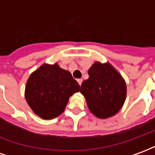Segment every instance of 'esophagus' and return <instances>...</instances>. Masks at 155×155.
I'll use <instances>...</instances> for the list:
<instances>
[{"label":"esophagus","instance_id":"34e87169","mask_svg":"<svg viewBox=\"0 0 155 155\" xmlns=\"http://www.w3.org/2000/svg\"><path fill=\"white\" fill-rule=\"evenodd\" d=\"M77 81H78V83H79V84H80V85H81V84H82V79H78L77 80Z\"/></svg>","mask_w":155,"mask_h":155}]
</instances>
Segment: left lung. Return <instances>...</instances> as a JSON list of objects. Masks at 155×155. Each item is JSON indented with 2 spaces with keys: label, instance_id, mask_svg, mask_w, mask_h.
Returning <instances> with one entry per match:
<instances>
[{
  "label": "left lung",
  "instance_id": "obj_1",
  "mask_svg": "<svg viewBox=\"0 0 155 155\" xmlns=\"http://www.w3.org/2000/svg\"><path fill=\"white\" fill-rule=\"evenodd\" d=\"M89 79L83 81L84 94L91 113L101 119L118 113L126 98V84L110 64L94 63L89 70Z\"/></svg>",
  "mask_w": 155,
  "mask_h": 155
}]
</instances>
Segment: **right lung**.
<instances>
[{
    "instance_id": "1",
    "label": "right lung",
    "mask_w": 155,
    "mask_h": 155,
    "mask_svg": "<svg viewBox=\"0 0 155 155\" xmlns=\"http://www.w3.org/2000/svg\"><path fill=\"white\" fill-rule=\"evenodd\" d=\"M79 91L80 84L71 72L57 64H44L29 77L25 99L37 115L51 120L64 111L70 96Z\"/></svg>"
}]
</instances>
